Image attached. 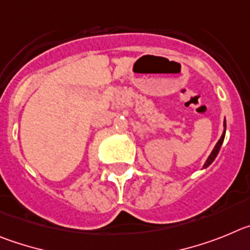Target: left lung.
<instances>
[{
    "instance_id": "8db88e82",
    "label": "left lung",
    "mask_w": 250,
    "mask_h": 250,
    "mask_svg": "<svg viewBox=\"0 0 250 250\" xmlns=\"http://www.w3.org/2000/svg\"><path fill=\"white\" fill-rule=\"evenodd\" d=\"M224 127H226V121H224ZM224 136H226V129H224L223 134H222V137H220L219 141L217 142V145H215L214 149H213L212 153H210V156L208 157V159H207V162H206V163H204V167H203V168L208 167L209 164L212 163V162L215 159V157H217L218 152H219V149H220V146H222V143H223V141H224Z\"/></svg>"
}]
</instances>
